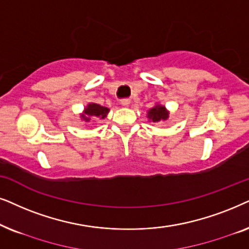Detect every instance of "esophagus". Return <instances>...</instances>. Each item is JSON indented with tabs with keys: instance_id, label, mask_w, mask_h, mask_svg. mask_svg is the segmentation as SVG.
<instances>
[{
	"instance_id": "1",
	"label": "esophagus",
	"mask_w": 249,
	"mask_h": 249,
	"mask_svg": "<svg viewBox=\"0 0 249 249\" xmlns=\"http://www.w3.org/2000/svg\"><path fill=\"white\" fill-rule=\"evenodd\" d=\"M128 105H130V100H127V99L122 100V106H124V107H128Z\"/></svg>"
}]
</instances>
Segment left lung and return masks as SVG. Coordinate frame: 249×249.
Here are the masks:
<instances>
[{"label":"left lung","instance_id":"8db88e82","mask_svg":"<svg viewBox=\"0 0 249 249\" xmlns=\"http://www.w3.org/2000/svg\"><path fill=\"white\" fill-rule=\"evenodd\" d=\"M148 118L154 123H158L161 121H166L168 118V111L165 108V106L156 105L154 108H151L148 111Z\"/></svg>","mask_w":249,"mask_h":249}]
</instances>
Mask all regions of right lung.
Returning a JSON list of instances; mask_svg holds the SVG:
<instances>
[{
    "label": "right lung",
    "instance_id": "right-lung-1",
    "mask_svg": "<svg viewBox=\"0 0 249 249\" xmlns=\"http://www.w3.org/2000/svg\"><path fill=\"white\" fill-rule=\"evenodd\" d=\"M109 112V109L104 106H100L98 104H89L84 108V111L81 115V118L85 122H90L91 117H99L104 119L107 117Z\"/></svg>",
    "mask_w": 249,
    "mask_h": 249
}]
</instances>
